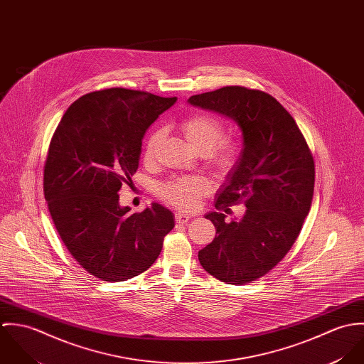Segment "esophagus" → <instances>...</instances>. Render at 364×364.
Wrapping results in <instances>:
<instances>
[{
    "instance_id": "obj_1",
    "label": "esophagus",
    "mask_w": 364,
    "mask_h": 364,
    "mask_svg": "<svg viewBox=\"0 0 364 364\" xmlns=\"http://www.w3.org/2000/svg\"><path fill=\"white\" fill-rule=\"evenodd\" d=\"M175 218H176V221H178V223H186V221H189L191 214H189V213H186V211H176Z\"/></svg>"
}]
</instances>
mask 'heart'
I'll use <instances>...</instances> for the list:
<instances>
[{"instance_id": "heart-1", "label": "heart", "mask_w": 364, "mask_h": 364, "mask_svg": "<svg viewBox=\"0 0 364 364\" xmlns=\"http://www.w3.org/2000/svg\"><path fill=\"white\" fill-rule=\"evenodd\" d=\"M182 132L188 143L198 151H211V162L221 169L230 168L238 156V146L231 141H218L223 137V123L211 114H193L182 123ZM161 137L159 132H153L144 144V158H153L156 143ZM218 147L215 148V146ZM208 189V181L203 176H186L175 179L162 186L161 193L164 199L179 208H192L196 206L198 198Z\"/></svg>"}]
</instances>
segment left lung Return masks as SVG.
Wrapping results in <instances>:
<instances>
[{"label":"left lung","instance_id":"1","mask_svg":"<svg viewBox=\"0 0 364 364\" xmlns=\"http://www.w3.org/2000/svg\"><path fill=\"white\" fill-rule=\"evenodd\" d=\"M188 104L215 112L241 130L238 159L206 214L215 237L199 251L203 269L228 284L254 282L272 270L296 242L311 208L315 168L291 114L273 97L244 87L193 95ZM244 201L242 219L226 220L228 206Z\"/></svg>","mask_w":364,"mask_h":364}]
</instances>
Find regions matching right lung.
<instances>
[{"instance_id":"right-lung-1","label":"right lung","mask_w":364,"mask_h":364,"mask_svg":"<svg viewBox=\"0 0 364 364\" xmlns=\"http://www.w3.org/2000/svg\"><path fill=\"white\" fill-rule=\"evenodd\" d=\"M175 102L126 88L95 91L67 109L53 134L45 199L70 254L101 280L147 270L175 225L173 213L156 202L133 214L119 203L122 185L139 168L146 132Z\"/></svg>"}]
</instances>
